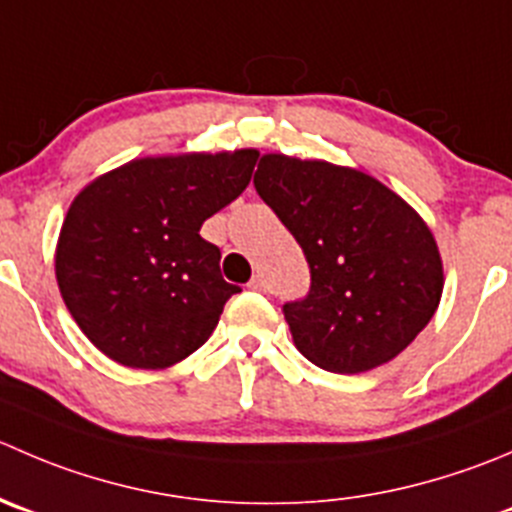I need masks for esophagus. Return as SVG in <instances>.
I'll return each instance as SVG.
<instances>
[{"instance_id": "34e87169", "label": "esophagus", "mask_w": 512, "mask_h": 512, "mask_svg": "<svg viewBox=\"0 0 512 512\" xmlns=\"http://www.w3.org/2000/svg\"><path fill=\"white\" fill-rule=\"evenodd\" d=\"M247 287H250V290H255V292H265L267 285H265V280H262V275H255Z\"/></svg>"}]
</instances>
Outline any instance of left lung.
<instances>
[{"label": "left lung", "instance_id": "8db88e82", "mask_svg": "<svg viewBox=\"0 0 512 512\" xmlns=\"http://www.w3.org/2000/svg\"><path fill=\"white\" fill-rule=\"evenodd\" d=\"M255 190L310 265L307 297L282 307L297 350L340 375L398 357L443 295V260L423 217L365 172L280 152L260 157Z\"/></svg>", "mask_w": 512, "mask_h": 512}]
</instances>
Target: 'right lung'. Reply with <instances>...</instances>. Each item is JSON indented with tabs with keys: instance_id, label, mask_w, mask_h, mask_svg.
Returning a JSON list of instances; mask_svg holds the SVG:
<instances>
[{
	"instance_id": "obj_1",
	"label": "right lung",
	"mask_w": 512,
	"mask_h": 512,
	"mask_svg": "<svg viewBox=\"0 0 512 512\" xmlns=\"http://www.w3.org/2000/svg\"><path fill=\"white\" fill-rule=\"evenodd\" d=\"M260 152L142 157L89 182L54 252L62 300L109 360L165 370L202 347L240 287L200 227L250 185Z\"/></svg>"
}]
</instances>
